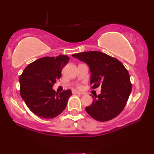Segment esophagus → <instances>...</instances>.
<instances>
[{
  "instance_id": "1",
  "label": "esophagus",
  "mask_w": 154,
  "mask_h": 154,
  "mask_svg": "<svg viewBox=\"0 0 154 154\" xmlns=\"http://www.w3.org/2000/svg\"><path fill=\"white\" fill-rule=\"evenodd\" d=\"M73 94H84L83 93H82V92H79V91H77V90H73Z\"/></svg>"
}]
</instances>
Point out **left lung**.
Masks as SVG:
<instances>
[{"label":"left lung","mask_w":154,"mask_h":154,"mask_svg":"<svg viewBox=\"0 0 154 154\" xmlns=\"http://www.w3.org/2000/svg\"><path fill=\"white\" fill-rule=\"evenodd\" d=\"M89 66L92 88L101 86L92 103L85 107L87 113L98 121L114 119L125 106L132 90L130 75L117 59L98 51L80 52L72 55ZM94 97L92 96V98Z\"/></svg>","instance_id":"1"}]
</instances>
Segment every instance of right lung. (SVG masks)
Returning a JSON list of instances; mask_svg holds the SVG:
<instances>
[{"instance_id": "right-lung-1", "label": "right lung", "mask_w": 154, "mask_h": 154, "mask_svg": "<svg viewBox=\"0 0 154 154\" xmlns=\"http://www.w3.org/2000/svg\"><path fill=\"white\" fill-rule=\"evenodd\" d=\"M69 60L66 55L45 57L31 63L20 75V94L28 108L38 116L53 119L66 108L71 90L56 92L54 84Z\"/></svg>"}]
</instances>
